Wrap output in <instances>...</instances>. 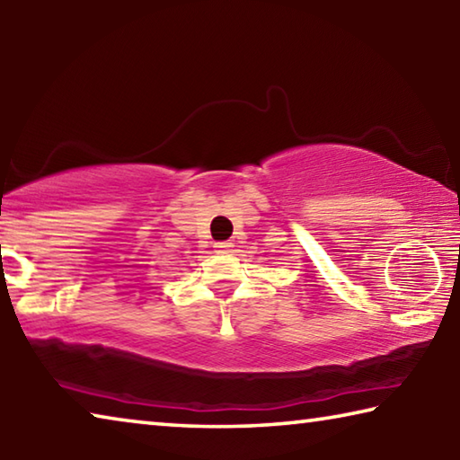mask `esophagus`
Returning <instances> with one entry per match:
<instances>
[{"label":"esophagus","instance_id":"34e87169","mask_svg":"<svg viewBox=\"0 0 460 460\" xmlns=\"http://www.w3.org/2000/svg\"><path fill=\"white\" fill-rule=\"evenodd\" d=\"M233 245L229 243V241H219V243H215V249L217 252H229Z\"/></svg>","mask_w":460,"mask_h":460}]
</instances>
